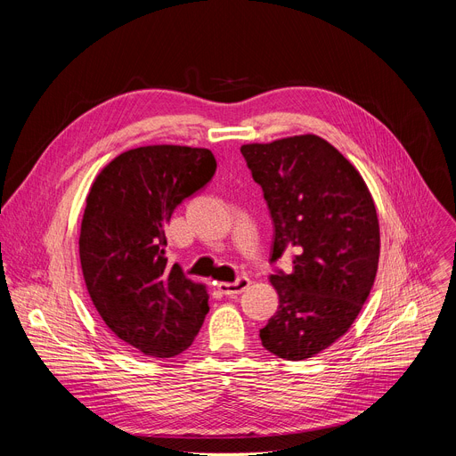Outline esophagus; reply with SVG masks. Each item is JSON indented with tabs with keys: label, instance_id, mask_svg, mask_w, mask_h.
Wrapping results in <instances>:
<instances>
[{
	"label": "esophagus",
	"instance_id": "1",
	"mask_svg": "<svg viewBox=\"0 0 456 456\" xmlns=\"http://www.w3.org/2000/svg\"><path fill=\"white\" fill-rule=\"evenodd\" d=\"M249 284H251V281L248 277H238L234 282H218L216 284V289H218L225 296H236V294H242L244 290H248Z\"/></svg>",
	"mask_w": 456,
	"mask_h": 456
}]
</instances>
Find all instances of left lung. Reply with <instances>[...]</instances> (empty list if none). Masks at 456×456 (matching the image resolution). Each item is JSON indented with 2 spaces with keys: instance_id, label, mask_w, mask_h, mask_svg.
<instances>
[{
  "instance_id": "left-lung-1",
  "label": "left lung",
  "mask_w": 456,
  "mask_h": 456,
  "mask_svg": "<svg viewBox=\"0 0 456 456\" xmlns=\"http://www.w3.org/2000/svg\"><path fill=\"white\" fill-rule=\"evenodd\" d=\"M273 220L272 262L292 272L270 277L279 310L260 329L270 353L305 361L349 330L377 275L380 234L370 190L356 167L316 134L240 148Z\"/></svg>"
}]
</instances>
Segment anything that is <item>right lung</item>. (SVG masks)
I'll return each mask as SVG.
<instances>
[{
	"instance_id": "1",
	"label": "right lung",
	"mask_w": 456,
	"mask_h": 456,
	"mask_svg": "<svg viewBox=\"0 0 456 456\" xmlns=\"http://www.w3.org/2000/svg\"><path fill=\"white\" fill-rule=\"evenodd\" d=\"M214 172L210 150L143 146L110 160L88 191L79 234L88 296L116 337L143 354L183 353L208 313L205 284L167 265L164 227Z\"/></svg>"
}]
</instances>
